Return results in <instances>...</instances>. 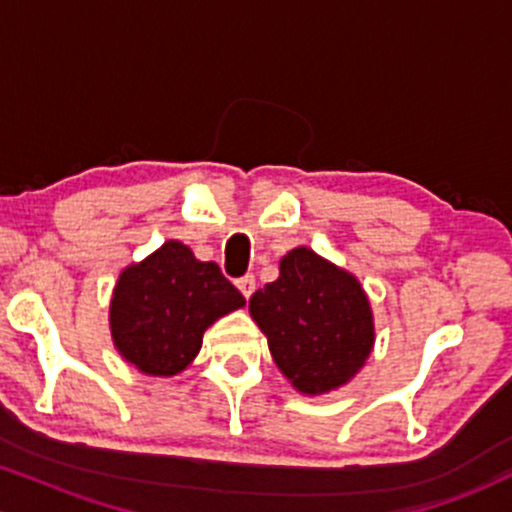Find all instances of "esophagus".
Segmentation results:
<instances>
[{
    "mask_svg": "<svg viewBox=\"0 0 512 512\" xmlns=\"http://www.w3.org/2000/svg\"><path fill=\"white\" fill-rule=\"evenodd\" d=\"M236 286H238V291L243 293L245 298H250L252 293H255V276H243V279H238L236 281Z\"/></svg>",
    "mask_w": 512,
    "mask_h": 512,
    "instance_id": "34e87169",
    "label": "esophagus"
}]
</instances>
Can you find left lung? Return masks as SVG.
I'll return each mask as SVG.
<instances>
[{"label":"left lung","instance_id":"obj_1","mask_svg":"<svg viewBox=\"0 0 512 512\" xmlns=\"http://www.w3.org/2000/svg\"><path fill=\"white\" fill-rule=\"evenodd\" d=\"M250 315L276 368L308 397L351 383L375 344L361 281L305 245L281 257L279 279L252 293Z\"/></svg>","mask_w":512,"mask_h":512}]
</instances>
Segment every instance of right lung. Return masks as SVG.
<instances>
[{"instance_id":"obj_1","label":"right lung","mask_w":512,"mask_h":512,"mask_svg":"<svg viewBox=\"0 0 512 512\" xmlns=\"http://www.w3.org/2000/svg\"><path fill=\"white\" fill-rule=\"evenodd\" d=\"M245 298L216 262H199L180 240L132 262L110 298V337L117 354L151 378H173L195 361L204 332Z\"/></svg>"}]
</instances>
